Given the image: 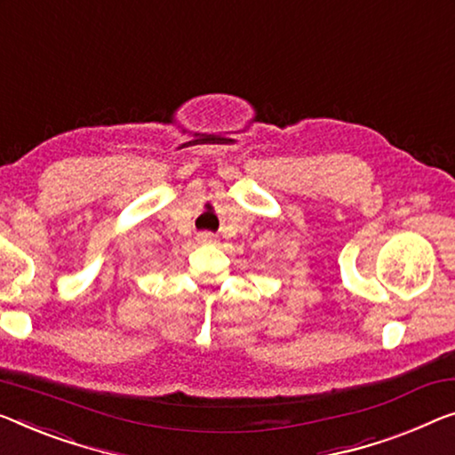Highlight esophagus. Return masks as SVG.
Returning a JSON list of instances; mask_svg holds the SVG:
<instances>
[{
    "mask_svg": "<svg viewBox=\"0 0 455 455\" xmlns=\"http://www.w3.org/2000/svg\"><path fill=\"white\" fill-rule=\"evenodd\" d=\"M198 241L200 243H212L214 241V235L212 233H200L198 235Z\"/></svg>",
    "mask_w": 455,
    "mask_h": 455,
    "instance_id": "1",
    "label": "esophagus"
}]
</instances>
